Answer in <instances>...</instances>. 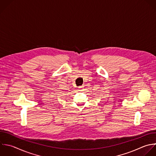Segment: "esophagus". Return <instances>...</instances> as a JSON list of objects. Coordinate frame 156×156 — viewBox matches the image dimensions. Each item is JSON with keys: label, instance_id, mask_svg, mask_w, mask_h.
<instances>
[{"label": "esophagus", "instance_id": "esophagus-1", "mask_svg": "<svg viewBox=\"0 0 156 156\" xmlns=\"http://www.w3.org/2000/svg\"><path fill=\"white\" fill-rule=\"evenodd\" d=\"M78 88H79V91H82V90H83V86H80V87H79Z\"/></svg>", "mask_w": 156, "mask_h": 156}]
</instances>
